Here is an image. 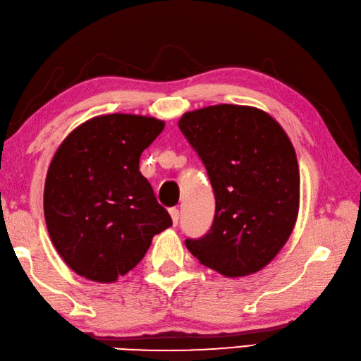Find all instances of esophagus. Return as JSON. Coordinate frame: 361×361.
<instances>
[{"label": "esophagus", "instance_id": "1", "mask_svg": "<svg viewBox=\"0 0 361 361\" xmlns=\"http://www.w3.org/2000/svg\"><path fill=\"white\" fill-rule=\"evenodd\" d=\"M170 215H171V219H173V224L178 226V223H179V210L178 209H170Z\"/></svg>", "mask_w": 361, "mask_h": 361}]
</instances>
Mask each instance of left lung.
<instances>
[{"label":"left lung","instance_id":"1","mask_svg":"<svg viewBox=\"0 0 361 361\" xmlns=\"http://www.w3.org/2000/svg\"><path fill=\"white\" fill-rule=\"evenodd\" d=\"M179 129L207 170L215 193L210 231L185 246L226 277L263 269L288 241L299 212V165L286 132L251 106L185 112Z\"/></svg>","mask_w":361,"mask_h":361}]
</instances>
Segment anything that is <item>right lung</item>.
<instances>
[{
	"instance_id": "1",
	"label": "right lung",
	"mask_w": 361,
	"mask_h": 361,
	"mask_svg": "<svg viewBox=\"0 0 361 361\" xmlns=\"http://www.w3.org/2000/svg\"><path fill=\"white\" fill-rule=\"evenodd\" d=\"M164 128L154 116L99 115L57 148L43 210L56 251L80 277L116 282L143 259L154 235L173 224L138 170L140 156Z\"/></svg>"
}]
</instances>
